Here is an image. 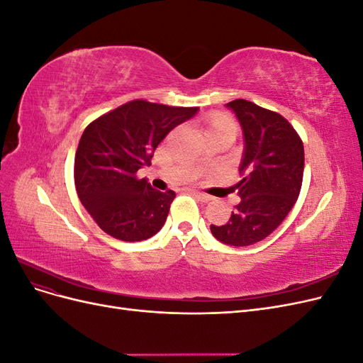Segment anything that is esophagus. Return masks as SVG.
I'll list each match as a JSON object with an SVG mask.
<instances>
[{"label":"esophagus","instance_id":"esophagus-1","mask_svg":"<svg viewBox=\"0 0 363 363\" xmlns=\"http://www.w3.org/2000/svg\"><path fill=\"white\" fill-rule=\"evenodd\" d=\"M192 195L195 196L196 200H200L201 203H208V201L212 200V196H211V195L203 194V192H196V191H192Z\"/></svg>","mask_w":363,"mask_h":363}]
</instances>
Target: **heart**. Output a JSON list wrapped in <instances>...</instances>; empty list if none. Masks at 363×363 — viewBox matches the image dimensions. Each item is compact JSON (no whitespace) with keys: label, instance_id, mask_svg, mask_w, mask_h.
Here are the masks:
<instances>
[{"label":"heart","instance_id":"1","mask_svg":"<svg viewBox=\"0 0 363 363\" xmlns=\"http://www.w3.org/2000/svg\"><path fill=\"white\" fill-rule=\"evenodd\" d=\"M212 130H221V128H230V130H235V124L233 121L230 119L228 116H224V115H219V116H215L213 121H212Z\"/></svg>","mask_w":363,"mask_h":363}]
</instances>
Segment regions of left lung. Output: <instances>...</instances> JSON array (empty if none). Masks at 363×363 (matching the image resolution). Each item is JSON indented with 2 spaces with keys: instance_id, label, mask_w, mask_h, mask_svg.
Masks as SVG:
<instances>
[{
  "instance_id": "left-lung-1",
  "label": "left lung",
  "mask_w": 363,
  "mask_h": 363,
  "mask_svg": "<svg viewBox=\"0 0 363 363\" xmlns=\"http://www.w3.org/2000/svg\"><path fill=\"white\" fill-rule=\"evenodd\" d=\"M225 107L238 118L244 136L240 182L235 184L240 203L227 224H212L211 232L219 242L247 247L271 235L291 212L303 183L304 148L281 115L247 100Z\"/></svg>"
}]
</instances>
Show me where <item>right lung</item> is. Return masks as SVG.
<instances>
[{"label":"right lung","mask_w":363,"mask_h":363,"mask_svg":"<svg viewBox=\"0 0 363 363\" xmlns=\"http://www.w3.org/2000/svg\"><path fill=\"white\" fill-rule=\"evenodd\" d=\"M199 107H169L135 100L108 112L83 131L74 162V182L94 221L125 242L155 236L163 227L175 192H160L136 172L169 131Z\"/></svg>","instance_id":"add662e5"}]
</instances>
